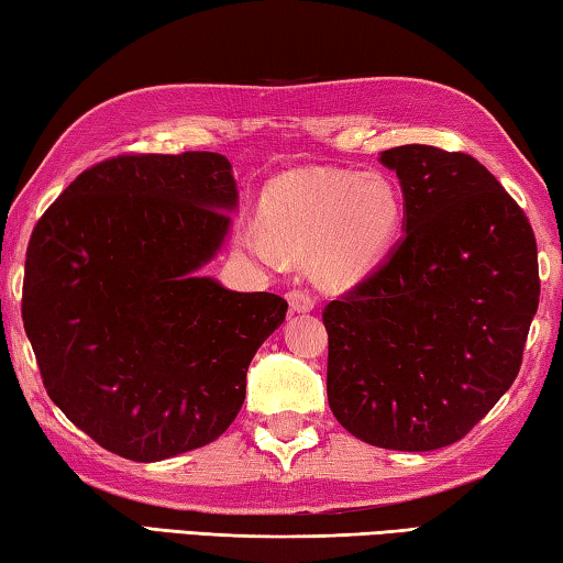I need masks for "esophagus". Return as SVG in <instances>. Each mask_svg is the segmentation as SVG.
<instances>
[{"label": "esophagus", "mask_w": 563, "mask_h": 563, "mask_svg": "<svg viewBox=\"0 0 563 563\" xmlns=\"http://www.w3.org/2000/svg\"><path fill=\"white\" fill-rule=\"evenodd\" d=\"M287 299H289L291 311H297V314H307V311L314 309V303H317V299L311 297L307 289H291L287 294Z\"/></svg>", "instance_id": "obj_1"}]
</instances>
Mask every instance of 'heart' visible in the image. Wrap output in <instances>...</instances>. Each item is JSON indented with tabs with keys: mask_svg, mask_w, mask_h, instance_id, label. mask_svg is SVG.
I'll use <instances>...</instances> for the list:
<instances>
[{
	"mask_svg": "<svg viewBox=\"0 0 563 563\" xmlns=\"http://www.w3.org/2000/svg\"><path fill=\"white\" fill-rule=\"evenodd\" d=\"M401 219L399 189L384 174L299 172L266 189L264 229H252L246 244L266 262L279 260V252H317L329 276L356 282L389 254Z\"/></svg>",
	"mask_w": 563,
	"mask_h": 563,
	"instance_id": "obj_1",
	"label": "heart"
}]
</instances>
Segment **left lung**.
Returning <instances> with one entry per match:
<instances>
[{
    "label": "left lung",
    "mask_w": 563,
    "mask_h": 563,
    "mask_svg": "<svg viewBox=\"0 0 563 563\" xmlns=\"http://www.w3.org/2000/svg\"><path fill=\"white\" fill-rule=\"evenodd\" d=\"M404 195V236L324 309L327 396L372 446L454 444L509 391L539 309L537 239L474 156L427 144L379 154Z\"/></svg>",
    "instance_id": "left-lung-1"
}]
</instances>
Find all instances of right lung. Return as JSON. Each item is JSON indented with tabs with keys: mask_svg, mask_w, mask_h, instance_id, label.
<instances>
[{
	"mask_svg": "<svg viewBox=\"0 0 563 563\" xmlns=\"http://www.w3.org/2000/svg\"><path fill=\"white\" fill-rule=\"evenodd\" d=\"M224 154L117 156L36 221L22 319L44 389L99 446L152 464L236 419L249 364L289 303L199 269L232 232Z\"/></svg>",
	"mask_w": 563,
	"mask_h": 563,
	"instance_id": "right-lung-1",
	"label": "right lung"
}]
</instances>
